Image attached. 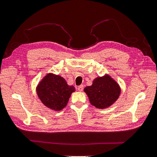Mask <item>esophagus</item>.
Returning a JSON list of instances; mask_svg holds the SVG:
<instances>
[{"instance_id": "esophagus-1", "label": "esophagus", "mask_w": 157, "mask_h": 157, "mask_svg": "<svg viewBox=\"0 0 157 157\" xmlns=\"http://www.w3.org/2000/svg\"><path fill=\"white\" fill-rule=\"evenodd\" d=\"M78 90L79 91H80V92H82L83 90H84V85H80V86H79L78 87Z\"/></svg>"}]
</instances>
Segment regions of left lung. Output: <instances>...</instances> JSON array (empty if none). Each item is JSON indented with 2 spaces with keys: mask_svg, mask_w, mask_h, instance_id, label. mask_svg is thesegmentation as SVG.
I'll use <instances>...</instances> for the list:
<instances>
[{
  "mask_svg": "<svg viewBox=\"0 0 157 157\" xmlns=\"http://www.w3.org/2000/svg\"><path fill=\"white\" fill-rule=\"evenodd\" d=\"M91 104L98 109L111 106L119 98L121 89L115 80L109 75L94 79L90 86L84 88Z\"/></svg>",
  "mask_w": 157,
  "mask_h": 157,
  "instance_id": "left-lung-1",
  "label": "left lung"
}]
</instances>
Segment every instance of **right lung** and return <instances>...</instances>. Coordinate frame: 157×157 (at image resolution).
Listing matches in <instances>:
<instances>
[{
  "instance_id": "add662e5",
  "label": "right lung",
  "mask_w": 157,
  "mask_h": 157,
  "mask_svg": "<svg viewBox=\"0 0 157 157\" xmlns=\"http://www.w3.org/2000/svg\"><path fill=\"white\" fill-rule=\"evenodd\" d=\"M75 91L65 79L52 73L46 75L37 87V94L43 104L55 111H60L67 105L71 93Z\"/></svg>"
}]
</instances>
